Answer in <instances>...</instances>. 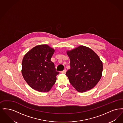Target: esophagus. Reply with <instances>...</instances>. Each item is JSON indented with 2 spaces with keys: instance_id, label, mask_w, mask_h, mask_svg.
<instances>
[{
  "instance_id": "obj_1",
  "label": "esophagus",
  "mask_w": 123,
  "mask_h": 123,
  "mask_svg": "<svg viewBox=\"0 0 123 123\" xmlns=\"http://www.w3.org/2000/svg\"><path fill=\"white\" fill-rule=\"evenodd\" d=\"M66 70L65 69L64 70L62 71L61 72V73H66Z\"/></svg>"
}]
</instances>
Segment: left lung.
Here are the masks:
<instances>
[{
	"mask_svg": "<svg viewBox=\"0 0 123 123\" xmlns=\"http://www.w3.org/2000/svg\"><path fill=\"white\" fill-rule=\"evenodd\" d=\"M70 59V69L66 72L71 84L79 92L94 88L102 74L103 64L98 55L84 46L66 51Z\"/></svg>",
	"mask_w": 123,
	"mask_h": 123,
	"instance_id": "obj_1",
	"label": "left lung"
}]
</instances>
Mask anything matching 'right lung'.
<instances>
[{"label": "right lung", "instance_id": "1", "mask_svg": "<svg viewBox=\"0 0 123 123\" xmlns=\"http://www.w3.org/2000/svg\"><path fill=\"white\" fill-rule=\"evenodd\" d=\"M55 50L48 45L34 47L24 56L22 73L31 88L40 92L49 91L57 80L59 72L56 71L51 59Z\"/></svg>", "mask_w": 123, "mask_h": 123}]
</instances>
